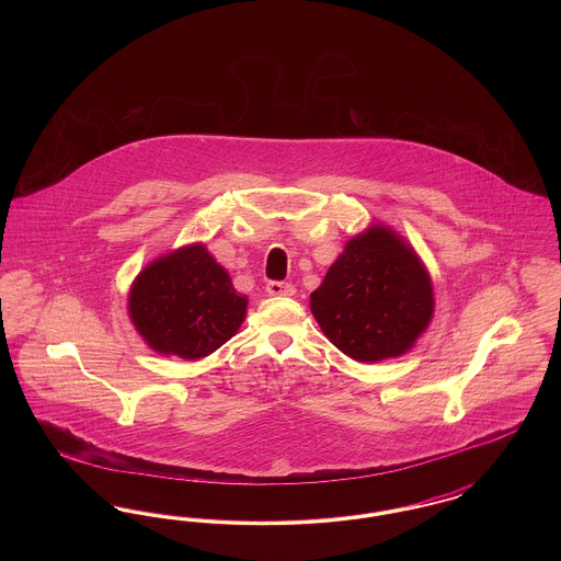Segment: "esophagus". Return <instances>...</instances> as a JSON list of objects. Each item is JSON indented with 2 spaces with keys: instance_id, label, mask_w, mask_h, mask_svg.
I'll return each instance as SVG.
<instances>
[{
  "instance_id": "34e87169",
  "label": "esophagus",
  "mask_w": 561,
  "mask_h": 561,
  "mask_svg": "<svg viewBox=\"0 0 561 561\" xmlns=\"http://www.w3.org/2000/svg\"><path fill=\"white\" fill-rule=\"evenodd\" d=\"M267 293L271 296H293L294 286L288 282H268Z\"/></svg>"
}]
</instances>
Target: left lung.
Returning <instances> with one entry per match:
<instances>
[{
    "label": "left lung",
    "mask_w": 561,
    "mask_h": 561,
    "mask_svg": "<svg viewBox=\"0 0 561 561\" xmlns=\"http://www.w3.org/2000/svg\"><path fill=\"white\" fill-rule=\"evenodd\" d=\"M311 311L330 343L357 362L398 357L433 316V288L412 248L374 227L353 238L311 294Z\"/></svg>",
    "instance_id": "8db88e82"
}]
</instances>
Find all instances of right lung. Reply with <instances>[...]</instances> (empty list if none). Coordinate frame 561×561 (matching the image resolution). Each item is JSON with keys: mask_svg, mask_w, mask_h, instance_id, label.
I'll use <instances>...</instances> for the list:
<instances>
[{"mask_svg": "<svg viewBox=\"0 0 561 561\" xmlns=\"http://www.w3.org/2000/svg\"><path fill=\"white\" fill-rule=\"evenodd\" d=\"M245 296L204 245L176 250L145 268L130 290V318L160 353L199 359L225 345L245 316Z\"/></svg>", "mask_w": 561, "mask_h": 561, "instance_id": "add662e5", "label": "right lung"}]
</instances>
